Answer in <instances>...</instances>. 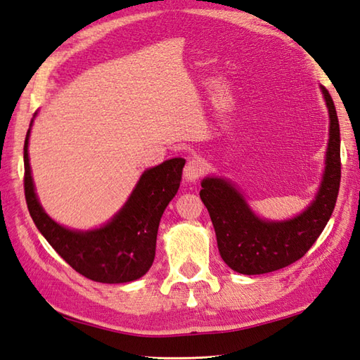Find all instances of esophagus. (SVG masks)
I'll return each instance as SVG.
<instances>
[{"mask_svg": "<svg viewBox=\"0 0 360 360\" xmlns=\"http://www.w3.org/2000/svg\"><path fill=\"white\" fill-rule=\"evenodd\" d=\"M203 172H205V162L202 158L193 157L188 160L185 169H183V177L186 181H198Z\"/></svg>", "mask_w": 360, "mask_h": 360, "instance_id": "34e87169", "label": "esophagus"}]
</instances>
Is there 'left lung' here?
Returning <instances> with one entry per match:
<instances>
[{
	"instance_id": "left-lung-1",
	"label": "left lung",
	"mask_w": 360,
	"mask_h": 360,
	"mask_svg": "<svg viewBox=\"0 0 360 360\" xmlns=\"http://www.w3.org/2000/svg\"><path fill=\"white\" fill-rule=\"evenodd\" d=\"M321 91L329 111L326 169L315 200L301 214L281 222L260 219L232 183L218 177L202 180L200 199L212 218L219 254L236 273H273L297 262L321 235L334 212L342 175L340 127L330 94L323 86Z\"/></svg>"
}]
</instances>
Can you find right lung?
Returning a JSON list of instances; mask_svg holds the SVG:
<instances>
[{"instance_id": "right-lung-1", "label": "right lung", "mask_w": 360, "mask_h": 360, "mask_svg": "<svg viewBox=\"0 0 360 360\" xmlns=\"http://www.w3.org/2000/svg\"><path fill=\"white\" fill-rule=\"evenodd\" d=\"M30 133H26L23 147L25 198L31 218L45 240L77 273L91 281L125 283L144 276L155 259L161 216L179 191L185 160L172 158L147 169L110 222L79 232L59 226L39 203L28 157Z\"/></svg>"}]
</instances>
